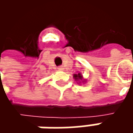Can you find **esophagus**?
Masks as SVG:
<instances>
[{
    "mask_svg": "<svg viewBox=\"0 0 133 133\" xmlns=\"http://www.w3.org/2000/svg\"><path fill=\"white\" fill-rule=\"evenodd\" d=\"M58 69V70H60V71H63V70H64V67H63V66H59Z\"/></svg>",
    "mask_w": 133,
    "mask_h": 133,
    "instance_id": "34e87169",
    "label": "esophagus"
}]
</instances>
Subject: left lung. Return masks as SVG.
<instances>
[{
    "label": "left lung",
    "mask_w": 133,
    "mask_h": 133,
    "mask_svg": "<svg viewBox=\"0 0 133 133\" xmlns=\"http://www.w3.org/2000/svg\"><path fill=\"white\" fill-rule=\"evenodd\" d=\"M73 78H74L75 81H78V84H81V83H86V79L84 78V77H83V75L82 74L79 72V73H78V74H74L73 75Z\"/></svg>",
    "instance_id": "left-lung-1"
}]
</instances>
